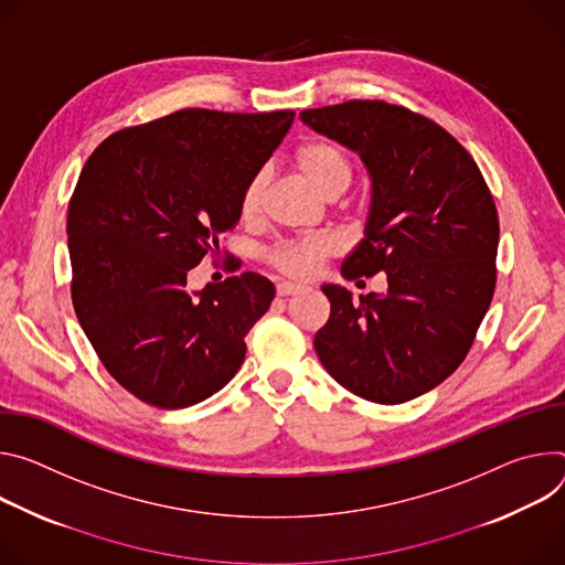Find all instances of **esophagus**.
<instances>
[{
    "instance_id": "1",
    "label": "esophagus",
    "mask_w": 565,
    "mask_h": 565,
    "mask_svg": "<svg viewBox=\"0 0 565 565\" xmlns=\"http://www.w3.org/2000/svg\"><path fill=\"white\" fill-rule=\"evenodd\" d=\"M300 291H305V287L296 285V282H278L276 285L278 296H291V294H300Z\"/></svg>"
}]
</instances>
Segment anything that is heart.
<instances>
[{
  "label": "heart",
  "instance_id": "heart-1",
  "mask_svg": "<svg viewBox=\"0 0 565 565\" xmlns=\"http://www.w3.org/2000/svg\"><path fill=\"white\" fill-rule=\"evenodd\" d=\"M296 166L300 174L307 179V183L315 188V191L328 200L339 198L345 193V188L352 181V161L348 152L332 143V141H309L298 148L296 152ZM265 195V174L258 172L250 177L242 193H239V215L244 220L256 217L263 204ZM332 242L328 237L315 235V237H300L291 242L276 244L267 248L263 254V260L291 278H309L317 274L323 260L332 256Z\"/></svg>",
  "mask_w": 565,
  "mask_h": 565
}]
</instances>
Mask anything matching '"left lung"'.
I'll return each instance as SVG.
<instances>
[{
    "mask_svg": "<svg viewBox=\"0 0 565 565\" xmlns=\"http://www.w3.org/2000/svg\"><path fill=\"white\" fill-rule=\"evenodd\" d=\"M302 122L352 150L372 177L365 237L348 280L384 271L386 296L323 285L330 319L315 348L361 399L404 404L465 361L495 289L498 213L473 157L435 120L384 100L302 109Z\"/></svg>",
    "mask_w": 565,
    "mask_h": 565,
    "instance_id": "left-lung-1",
    "label": "left lung"
}]
</instances>
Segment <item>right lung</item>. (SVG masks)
<instances>
[{
    "instance_id": "add662e5",
    "label": "right lung",
    "mask_w": 565,
    "mask_h": 565,
    "mask_svg": "<svg viewBox=\"0 0 565 565\" xmlns=\"http://www.w3.org/2000/svg\"><path fill=\"white\" fill-rule=\"evenodd\" d=\"M291 109H179L109 135L87 159L67 213L76 317L111 377L157 408L224 388L274 300L244 271L191 294L188 271L220 254L239 193L280 146Z\"/></svg>"
}]
</instances>
